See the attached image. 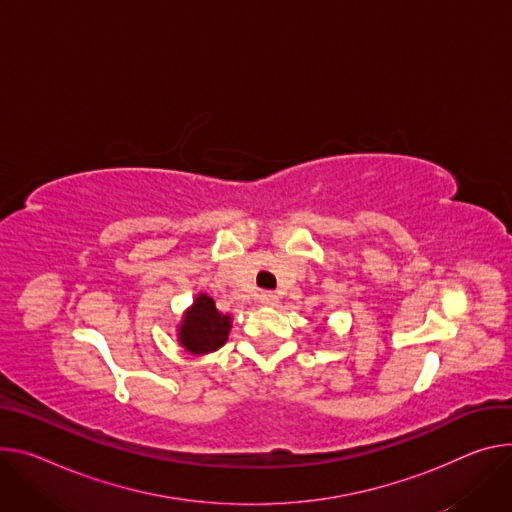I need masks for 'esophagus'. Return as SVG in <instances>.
Masks as SVG:
<instances>
[{
  "instance_id": "34e87169",
  "label": "esophagus",
  "mask_w": 512,
  "mask_h": 512,
  "mask_svg": "<svg viewBox=\"0 0 512 512\" xmlns=\"http://www.w3.org/2000/svg\"><path fill=\"white\" fill-rule=\"evenodd\" d=\"M259 304L261 306H277V296L275 294H271V292H263V294H259Z\"/></svg>"
}]
</instances>
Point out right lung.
Listing matches in <instances>:
<instances>
[{"label": "right lung", "mask_w": 512, "mask_h": 512, "mask_svg": "<svg viewBox=\"0 0 512 512\" xmlns=\"http://www.w3.org/2000/svg\"><path fill=\"white\" fill-rule=\"evenodd\" d=\"M230 327V314L218 312L210 296L198 294L194 304L183 314L177 339L188 353L206 355L220 349L226 343Z\"/></svg>", "instance_id": "1"}]
</instances>
